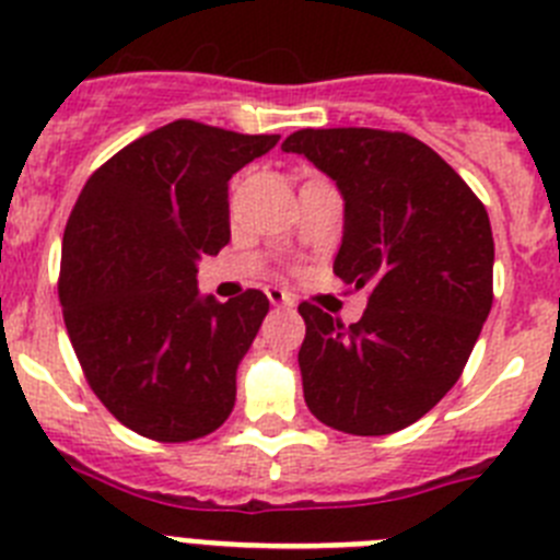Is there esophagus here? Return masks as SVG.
Segmentation results:
<instances>
[{
    "mask_svg": "<svg viewBox=\"0 0 560 560\" xmlns=\"http://www.w3.org/2000/svg\"><path fill=\"white\" fill-rule=\"evenodd\" d=\"M266 296H269L271 305H283V308H291V305H294V296L285 289H277V285H269V289H266Z\"/></svg>",
    "mask_w": 560,
    "mask_h": 560,
    "instance_id": "esophagus-1",
    "label": "esophagus"
}]
</instances>
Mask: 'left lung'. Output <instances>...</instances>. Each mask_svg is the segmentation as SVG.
I'll list each match as a JSON object with an SVG mask.
<instances>
[{
    "label": "left lung",
    "instance_id": "1",
    "mask_svg": "<svg viewBox=\"0 0 560 560\" xmlns=\"http://www.w3.org/2000/svg\"><path fill=\"white\" fill-rule=\"evenodd\" d=\"M336 182V277L368 289L350 328L303 303L305 404L345 434L407 429L457 384L493 303L482 201L427 142L378 128H303L283 142Z\"/></svg>",
    "mask_w": 560,
    "mask_h": 560
}]
</instances>
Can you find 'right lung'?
I'll return each instance as SVG.
<instances>
[{
  "label": "right lung",
  "instance_id": "obj_1",
  "mask_svg": "<svg viewBox=\"0 0 560 560\" xmlns=\"http://www.w3.org/2000/svg\"><path fill=\"white\" fill-rule=\"evenodd\" d=\"M277 140L167 122L97 167L72 207L58 280L69 341L103 407L142 438H205L235 407L269 300L201 296L196 264L230 244L232 173Z\"/></svg>",
  "mask_w": 560,
  "mask_h": 560
}]
</instances>
